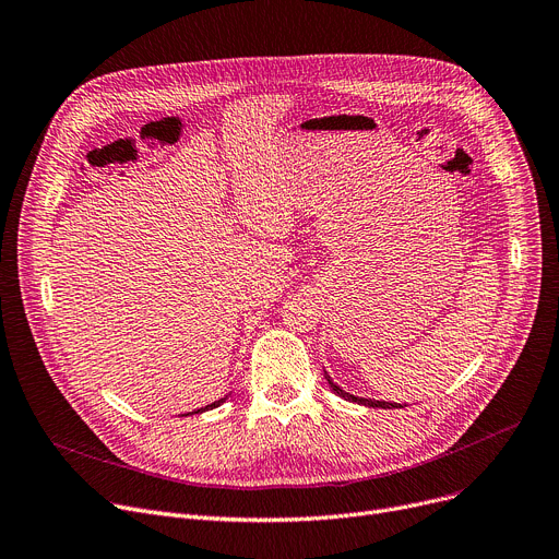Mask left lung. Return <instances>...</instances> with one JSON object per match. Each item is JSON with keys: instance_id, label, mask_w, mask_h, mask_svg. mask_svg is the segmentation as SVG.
Segmentation results:
<instances>
[{"instance_id": "8db88e82", "label": "left lung", "mask_w": 559, "mask_h": 559, "mask_svg": "<svg viewBox=\"0 0 559 559\" xmlns=\"http://www.w3.org/2000/svg\"><path fill=\"white\" fill-rule=\"evenodd\" d=\"M326 380H329V385L333 388V392L335 394H340L342 399H346V401H354V403H360V405H369V407H403V405H396V403H385V401H371V399H358V396H354V394H348V392H344V390H340L333 380H331V376L326 373Z\"/></svg>"}]
</instances>
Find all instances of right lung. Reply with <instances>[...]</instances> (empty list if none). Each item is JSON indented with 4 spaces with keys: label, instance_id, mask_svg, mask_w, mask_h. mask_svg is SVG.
I'll list each match as a JSON object with an SVG mask.
<instances>
[{
    "label": "right lung",
    "instance_id": "add662e5",
    "mask_svg": "<svg viewBox=\"0 0 559 559\" xmlns=\"http://www.w3.org/2000/svg\"><path fill=\"white\" fill-rule=\"evenodd\" d=\"M226 399H219V401H215V403H211V405H205V407H201V409H197V413H203V409H213V407H217V405H222Z\"/></svg>",
    "mask_w": 559,
    "mask_h": 559
}]
</instances>
